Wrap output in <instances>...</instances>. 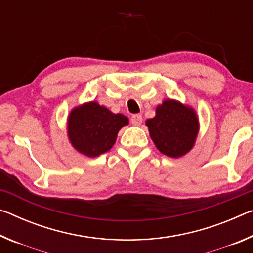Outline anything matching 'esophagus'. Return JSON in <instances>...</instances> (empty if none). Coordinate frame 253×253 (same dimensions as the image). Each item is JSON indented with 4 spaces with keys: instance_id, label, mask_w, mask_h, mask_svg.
Segmentation results:
<instances>
[{
    "instance_id": "34e87169",
    "label": "esophagus",
    "mask_w": 253,
    "mask_h": 253,
    "mask_svg": "<svg viewBox=\"0 0 253 253\" xmlns=\"http://www.w3.org/2000/svg\"><path fill=\"white\" fill-rule=\"evenodd\" d=\"M130 122H131L132 125H135V126H139L140 124L143 123V117H142V115H139V114L132 115L131 118H130Z\"/></svg>"
}]
</instances>
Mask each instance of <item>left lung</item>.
<instances>
[{"instance_id": "left-lung-1", "label": "left lung", "mask_w": 253, "mask_h": 253, "mask_svg": "<svg viewBox=\"0 0 253 253\" xmlns=\"http://www.w3.org/2000/svg\"><path fill=\"white\" fill-rule=\"evenodd\" d=\"M149 136L162 154L178 158L193 148L200 124L195 110L174 99H165L156 107L154 118L147 119Z\"/></svg>"}]
</instances>
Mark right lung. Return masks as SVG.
<instances>
[{"label":"right lung","mask_w":253,"mask_h":253,"mask_svg":"<svg viewBox=\"0 0 253 253\" xmlns=\"http://www.w3.org/2000/svg\"><path fill=\"white\" fill-rule=\"evenodd\" d=\"M123 114H114L96 101H89L70 111L67 121L68 138L77 152L97 157L114 146L118 131L128 125Z\"/></svg>","instance_id":"obj_1"}]
</instances>
